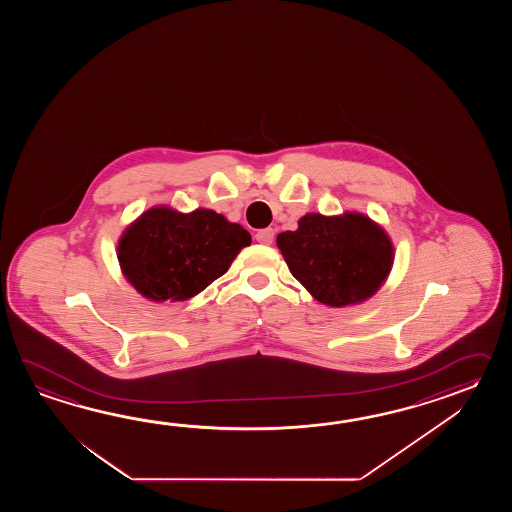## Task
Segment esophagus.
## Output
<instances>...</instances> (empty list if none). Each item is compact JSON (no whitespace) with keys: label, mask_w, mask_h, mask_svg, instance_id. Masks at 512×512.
Wrapping results in <instances>:
<instances>
[{"label":"esophagus","mask_w":512,"mask_h":512,"mask_svg":"<svg viewBox=\"0 0 512 512\" xmlns=\"http://www.w3.org/2000/svg\"><path fill=\"white\" fill-rule=\"evenodd\" d=\"M254 238H256V241H258V243H263V245H271L272 240H274V230H258V232L254 234Z\"/></svg>","instance_id":"obj_1"}]
</instances>
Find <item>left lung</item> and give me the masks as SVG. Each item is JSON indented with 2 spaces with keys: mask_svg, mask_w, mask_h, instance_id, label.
Instances as JSON below:
<instances>
[{
  "mask_svg": "<svg viewBox=\"0 0 512 512\" xmlns=\"http://www.w3.org/2000/svg\"><path fill=\"white\" fill-rule=\"evenodd\" d=\"M276 243L294 278L331 307L370 298L392 269V243L362 214H307L298 230L282 232Z\"/></svg>",
  "mask_w": 512,
  "mask_h": 512,
  "instance_id": "8db88e82",
  "label": "left lung"
}]
</instances>
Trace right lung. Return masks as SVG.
<instances>
[{"instance_id": "obj_1", "label": "right lung", "mask_w": 512, "mask_h": 512, "mask_svg": "<svg viewBox=\"0 0 512 512\" xmlns=\"http://www.w3.org/2000/svg\"><path fill=\"white\" fill-rule=\"evenodd\" d=\"M251 234L214 210L179 214L168 207L144 212L119 243L131 285L155 302L188 300L229 271Z\"/></svg>"}]
</instances>
